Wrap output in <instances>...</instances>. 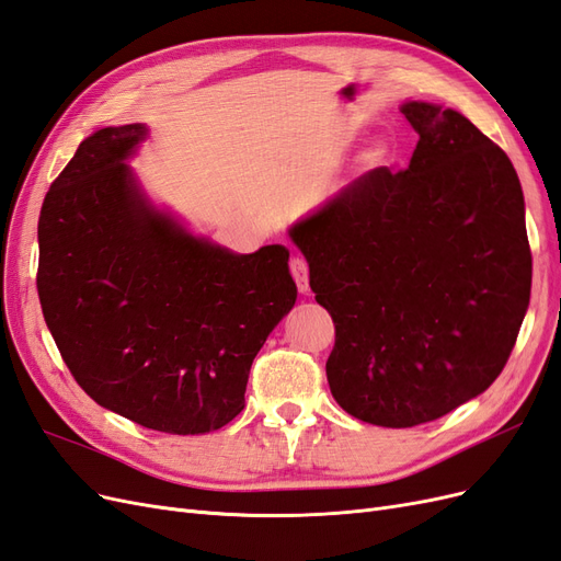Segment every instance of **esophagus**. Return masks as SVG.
Masks as SVG:
<instances>
[{
    "instance_id": "1",
    "label": "esophagus",
    "mask_w": 561,
    "mask_h": 561,
    "mask_svg": "<svg viewBox=\"0 0 561 561\" xmlns=\"http://www.w3.org/2000/svg\"><path fill=\"white\" fill-rule=\"evenodd\" d=\"M290 271H293V278L299 287V293L307 295L309 293V264H307V260L293 257L290 260Z\"/></svg>"
}]
</instances>
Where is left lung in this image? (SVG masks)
<instances>
[{"mask_svg":"<svg viewBox=\"0 0 561 561\" xmlns=\"http://www.w3.org/2000/svg\"><path fill=\"white\" fill-rule=\"evenodd\" d=\"M410 165L375 168L290 227L334 320L328 383L383 428L449 414L496 381L531 297L524 194L463 114L407 100Z\"/></svg>","mask_w":561,"mask_h":561,"instance_id":"obj_1","label":"left lung"}]
</instances>
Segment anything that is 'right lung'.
<instances>
[{
  "mask_svg": "<svg viewBox=\"0 0 561 561\" xmlns=\"http://www.w3.org/2000/svg\"><path fill=\"white\" fill-rule=\"evenodd\" d=\"M147 135L95 130L50 184L37 290L65 365L100 407L203 435L241 414L250 365L297 285L285 245L231 252L157 208L126 163Z\"/></svg>",
  "mask_w": 561,
  "mask_h": 561,
  "instance_id": "right-lung-1",
  "label": "right lung"
}]
</instances>
